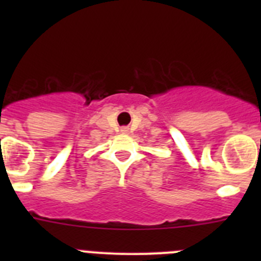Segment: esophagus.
Segmentation results:
<instances>
[{
	"mask_svg": "<svg viewBox=\"0 0 261 261\" xmlns=\"http://www.w3.org/2000/svg\"><path fill=\"white\" fill-rule=\"evenodd\" d=\"M121 133H124V135L129 133V128H128V126H123V128H121Z\"/></svg>",
	"mask_w": 261,
	"mask_h": 261,
	"instance_id": "1",
	"label": "esophagus"
}]
</instances>
